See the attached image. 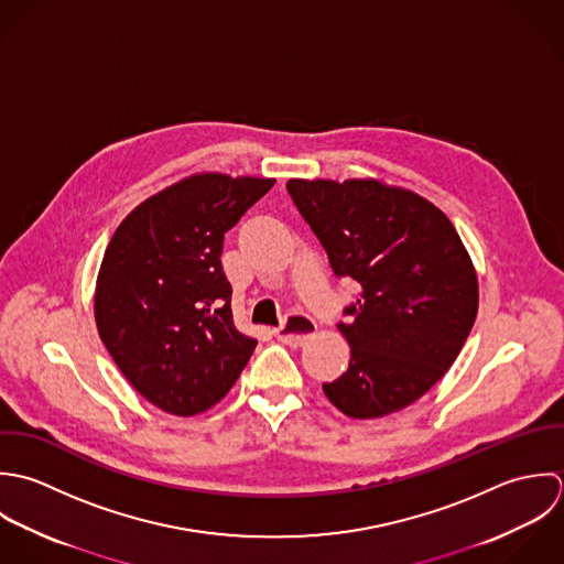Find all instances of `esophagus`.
<instances>
[{"instance_id":"esophagus-1","label":"esophagus","mask_w":564,"mask_h":564,"mask_svg":"<svg viewBox=\"0 0 564 564\" xmlns=\"http://www.w3.org/2000/svg\"><path fill=\"white\" fill-rule=\"evenodd\" d=\"M316 332V323L305 314H290L276 329L274 336L288 346H301Z\"/></svg>"}]
</instances>
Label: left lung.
Returning <instances> with one entry per match:
<instances>
[{
  "label": "left lung",
  "mask_w": 564,
  "mask_h": 564,
  "mask_svg": "<svg viewBox=\"0 0 564 564\" xmlns=\"http://www.w3.org/2000/svg\"><path fill=\"white\" fill-rule=\"evenodd\" d=\"M288 194L361 294L344 307L348 370L323 383L350 419H379L421 399L455 361L477 316V276L449 218L377 181H288Z\"/></svg>",
  "instance_id": "left-lung-1"
}]
</instances>
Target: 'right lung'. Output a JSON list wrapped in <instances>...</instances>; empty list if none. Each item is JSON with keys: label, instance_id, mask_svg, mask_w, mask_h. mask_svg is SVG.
Returning <instances> with one entry per match:
<instances>
[{"label": "right lung", "instance_id": "1", "mask_svg": "<svg viewBox=\"0 0 564 564\" xmlns=\"http://www.w3.org/2000/svg\"><path fill=\"white\" fill-rule=\"evenodd\" d=\"M272 178L198 174L141 203L105 252L96 323L107 350L152 405L194 416L216 405L257 339L232 325L225 235Z\"/></svg>", "mask_w": 564, "mask_h": 564}]
</instances>
